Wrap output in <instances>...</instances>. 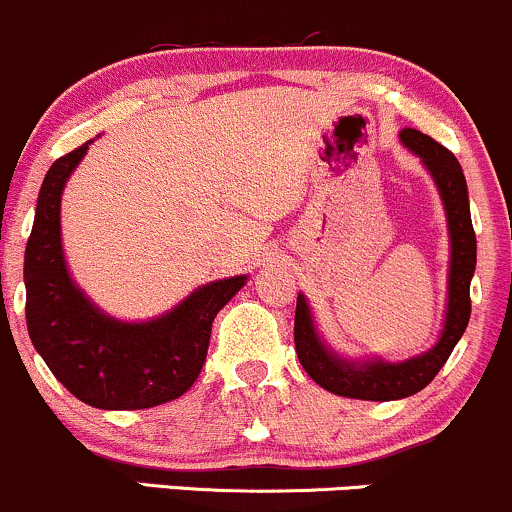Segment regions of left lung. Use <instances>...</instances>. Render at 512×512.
<instances>
[{
    "label": "left lung",
    "mask_w": 512,
    "mask_h": 512,
    "mask_svg": "<svg viewBox=\"0 0 512 512\" xmlns=\"http://www.w3.org/2000/svg\"><path fill=\"white\" fill-rule=\"evenodd\" d=\"M401 142L421 157L426 169L438 186L445 205L447 229H450V280H447V314L440 341L428 353L404 360V363H384V360H353L341 358L326 348L314 329L312 312L304 295L297 297L295 309V350L307 375L326 392L348 399L392 401L421 392L433 382L440 367L447 363L457 341L462 338L472 314L469 283L476 268V234L469 215V193L462 166L450 149H445L433 137L421 130H401Z\"/></svg>",
    "instance_id": "left-lung-1"
}]
</instances>
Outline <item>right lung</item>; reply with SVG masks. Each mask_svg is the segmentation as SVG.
I'll return each mask as SVG.
<instances>
[{
  "label": "right lung",
  "mask_w": 512,
  "mask_h": 512,
  "mask_svg": "<svg viewBox=\"0 0 512 512\" xmlns=\"http://www.w3.org/2000/svg\"><path fill=\"white\" fill-rule=\"evenodd\" d=\"M89 142L45 174L26 244V326L50 372L84 404L106 411L152 409L179 399L203 370L217 312L246 275L215 280L157 319L118 321L74 285L62 256L60 200Z\"/></svg>",
  "instance_id": "right-lung-1"
}]
</instances>
